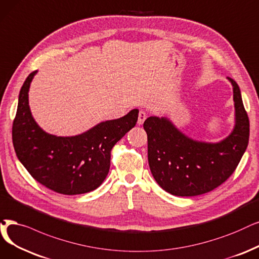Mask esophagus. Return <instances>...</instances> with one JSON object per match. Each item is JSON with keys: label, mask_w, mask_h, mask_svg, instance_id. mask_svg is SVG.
<instances>
[{"label": "esophagus", "mask_w": 259, "mask_h": 259, "mask_svg": "<svg viewBox=\"0 0 259 259\" xmlns=\"http://www.w3.org/2000/svg\"><path fill=\"white\" fill-rule=\"evenodd\" d=\"M147 119V113H146V111H143V110H140L139 111V115H138V124L140 125V124H143V122H144V120Z\"/></svg>", "instance_id": "esophagus-1"}]
</instances>
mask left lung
<instances>
[{
  "label": "left lung",
  "mask_w": 259,
  "mask_h": 259,
  "mask_svg": "<svg viewBox=\"0 0 259 259\" xmlns=\"http://www.w3.org/2000/svg\"><path fill=\"white\" fill-rule=\"evenodd\" d=\"M227 79L233 86L235 124L224 139L207 142L190 138L167 116L144 121L150 170L167 192L178 196L209 192L229 179L239 163L249 143L250 122L239 86Z\"/></svg>",
  "instance_id": "obj_1"
}]
</instances>
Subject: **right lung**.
Returning a JSON list of instances; mask_svg holds the SVG:
<instances>
[{
    "label": "right lung",
    "instance_id": "add662e5",
    "mask_svg": "<svg viewBox=\"0 0 259 259\" xmlns=\"http://www.w3.org/2000/svg\"><path fill=\"white\" fill-rule=\"evenodd\" d=\"M38 71L21 87L13 124L17 156L32 177L55 192L74 195L97 189L110 167L112 147L136 125L138 109L115 120L98 123L75 136L47 133L35 121L28 104V91Z\"/></svg>",
    "mask_w": 259,
    "mask_h": 259
}]
</instances>
